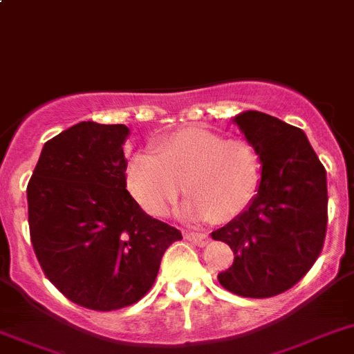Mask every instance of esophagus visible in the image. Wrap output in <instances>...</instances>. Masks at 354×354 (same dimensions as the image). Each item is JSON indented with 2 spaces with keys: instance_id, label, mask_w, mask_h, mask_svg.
I'll list each match as a JSON object with an SVG mask.
<instances>
[{
  "instance_id": "esophagus-1",
  "label": "esophagus",
  "mask_w": 354,
  "mask_h": 354,
  "mask_svg": "<svg viewBox=\"0 0 354 354\" xmlns=\"http://www.w3.org/2000/svg\"><path fill=\"white\" fill-rule=\"evenodd\" d=\"M183 237H185L187 241H192L198 246H205L209 243V236L201 232H189V230H187V232H183Z\"/></svg>"
}]
</instances>
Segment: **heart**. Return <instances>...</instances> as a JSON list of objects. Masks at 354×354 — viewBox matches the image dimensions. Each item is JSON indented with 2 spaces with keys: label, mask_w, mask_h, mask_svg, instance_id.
Listing matches in <instances>:
<instances>
[{
  "label": "heart",
  "mask_w": 354,
  "mask_h": 354,
  "mask_svg": "<svg viewBox=\"0 0 354 354\" xmlns=\"http://www.w3.org/2000/svg\"><path fill=\"white\" fill-rule=\"evenodd\" d=\"M261 182L259 156L250 144L225 140L203 129H182L138 151L126 165V185L149 216L169 212L180 191L191 194L182 205L189 219L227 223L245 212Z\"/></svg>",
  "instance_id": "heart-1"
}]
</instances>
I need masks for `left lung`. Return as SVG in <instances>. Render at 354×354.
Instances as JSON below:
<instances>
[{
    "instance_id": "left-lung-1",
    "label": "left lung",
    "mask_w": 354,
    "mask_h": 354,
    "mask_svg": "<svg viewBox=\"0 0 354 354\" xmlns=\"http://www.w3.org/2000/svg\"><path fill=\"white\" fill-rule=\"evenodd\" d=\"M263 165L250 207L212 239L234 252L218 275L225 290L268 299L295 286L315 264L328 228L326 169L304 131L261 111L234 117Z\"/></svg>"
}]
</instances>
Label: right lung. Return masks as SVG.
Listing matches in <instances>:
<instances>
[{
	"label": "right lung",
	"instance_id": "1",
	"mask_svg": "<svg viewBox=\"0 0 354 354\" xmlns=\"http://www.w3.org/2000/svg\"><path fill=\"white\" fill-rule=\"evenodd\" d=\"M124 124L79 122L44 144L28 187V227L44 275L71 302L113 311L138 302L182 232L126 189Z\"/></svg>",
	"mask_w": 354,
	"mask_h": 354
}]
</instances>
